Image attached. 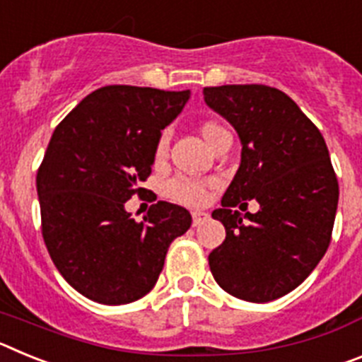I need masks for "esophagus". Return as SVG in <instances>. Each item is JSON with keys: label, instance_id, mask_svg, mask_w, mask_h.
I'll list each match as a JSON object with an SVG mask.
<instances>
[{"label": "esophagus", "instance_id": "34e87169", "mask_svg": "<svg viewBox=\"0 0 362 362\" xmlns=\"http://www.w3.org/2000/svg\"><path fill=\"white\" fill-rule=\"evenodd\" d=\"M209 214L206 212H201V210H196V212H192V221H194V226L201 225V223H204V221L209 219Z\"/></svg>", "mask_w": 362, "mask_h": 362}]
</instances>
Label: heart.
<instances>
[{
    "mask_svg": "<svg viewBox=\"0 0 362 362\" xmlns=\"http://www.w3.org/2000/svg\"><path fill=\"white\" fill-rule=\"evenodd\" d=\"M201 136L209 146L216 141V137L221 136L223 132H226L221 124L212 123H203L199 129ZM166 150H168V137L161 136L156 143V150H153V158L161 161L165 159ZM209 187L210 183L206 181H201V179H192V177H174L170 179L168 183L165 185V196L172 201H177V203L183 204H201L206 201L209 196Z\"/></svg>",
    "mask_w": 362,
    "mask_h": 362,
    "instance_id": "heart-1",
    "label": "heart"
}]
</instances>
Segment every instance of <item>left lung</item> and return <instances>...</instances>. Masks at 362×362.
<instances>
[{"label":"left lung","mask_w":362,"mask_h":362,"mask_svg":"<svg viewBox=\"0 0 362 362\" xmlns=\"http://www.w3.org/2000/svg\"><path fill=\"white\" fill-rule=\"evenodd\" d=\"M204 103L241 139V165L214 210L226 238L209 255L221 288L268 303L297 288L328 250L339 185L325 137L284 92L267 85L206 86ZM255 199L259 212L235 210Z\"/></svg>","instance_id":"obj_1"}]
</instances>
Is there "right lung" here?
<instances>
[{"label":"right lung","instance_id":"1","mask_svg":"<svg viewBox=\"0 0 362 362\" xmlns=\"http://www.w3.org/2000/svg\"><path fill=\"white\" fill-rule=\"evenodd\" d=\"M190 90L108 85L57 124L37 170L45 245L66 283L101 305H127L153 288L168 246L192 225L158 201L137 223L124 203L152 172L161 130Z\"/></svg>","mask_w":362,"mask_h":362}]
</instances>
